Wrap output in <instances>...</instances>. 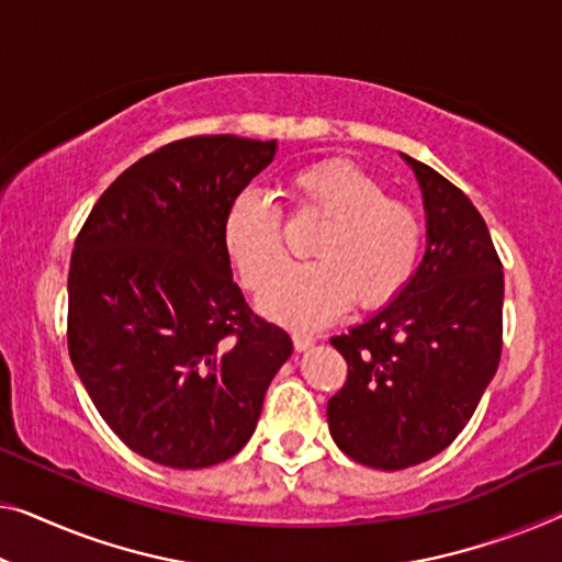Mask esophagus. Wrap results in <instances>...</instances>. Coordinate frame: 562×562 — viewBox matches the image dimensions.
Instances as JSON below:
<instances>
[{
  "label": "esophagus",
  "mask_w": 562,
  "mask_h": 562,
  "mask_svg": "<svg viewBox=\"0 0 562 562\" xmlns=\"http://www.w3.org/2000/svg\"><path fill=\"white\" fill-rule=\"evenodd\" d=\"M292 342H295V350H300V353H303V350L313 348L315 338H313V335H307V333H292Z\"/></svg>",
  "instance_id": "1"
}]
</instances>
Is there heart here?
<instances>
[{
    "label": "heart",
    "mask_w": 562,
    "mask_h": 562,
    "mask_svg": "<svg viewBox=\"0 0 562 562\" xmlns=\"http://www.w3.org/2000/svg\"><path fill=\"white\" fill-rule=\"evenodd\" d=\"M297 209L325 216L313 241L315 262L290 265L259 292L267 317L290 328H321L350 303L386 305L414 274L422 249L416 209L386 196L383 183L361 166L330 158L290 176ZM224 249L241 282L257 290L282 262V214L259 191H241L224 214Z\"/></svg>",
    "instance_id": "heart-1"
}]
</instances>
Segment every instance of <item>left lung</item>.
Listing matches in <instances>:
<instances>
[{"label":"left lung","mask_w":562,"mask_h":562,"mask_svg":"<svg viewBox=\"0 0 562 562\" xmlns=\"http://www.w3.org/2000/svg\"><path fill=\"white\" fill-rule=\"evenodd\" d=\"M426 212V252L386 307L330 338L348 381L328 401V424L350 459L406 469L459 437L502 353L505 278L472 201L431 166L404 154Z\"/></svg>","instance_id":"left-lung-1"}]
</instances>
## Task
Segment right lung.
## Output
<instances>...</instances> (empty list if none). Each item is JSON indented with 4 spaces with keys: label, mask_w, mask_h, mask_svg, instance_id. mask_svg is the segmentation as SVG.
Segmentation results:
<instances>
[{
    "label": "right lung",
    "mask_w": 562,
    "mask_h": 562,
    "mask_svg": "<svg viewBox=\"0 0 562 562\" xmlns=\"http://www.w3.org/2000/svg\"><path fill=\"white\" fill-rule=\"evenodd\" d=\"M278 144L173 140L125 169L75 239L67 350L98 414L136 454L204 469L255 434L292 353L232 280L222 224Z\"/></svg>",
    "instance_id": "right-lung-1"
}]
</instances>
